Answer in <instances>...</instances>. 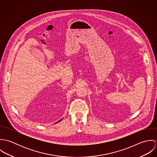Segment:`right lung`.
Segmentation results:
<instances>
[{
	"instance_id": "1",
	"label": "right lung",
	"mask_w": 157,
	"mask_h": 157,
	"mask_svg": "<svg viewBox=\"0 0 157 157\" xmlns=\"http://www.w3.org/2000/svg\"><path fill=\"white\" fill-rule=\"evenodd\" d=\"M59 120V121H61V120ZM59 121H58V122H59Z\"/></svg>"
}]
</instances>
